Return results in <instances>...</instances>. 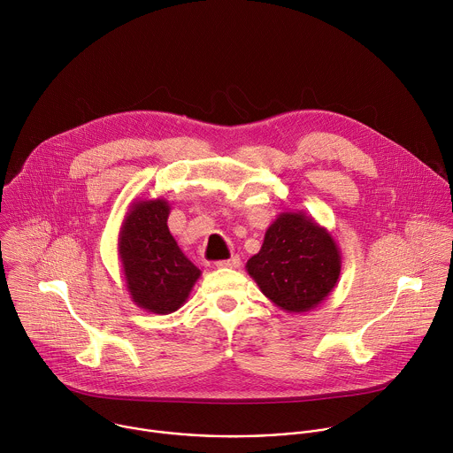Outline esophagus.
I'll return each mask as SVG.
<instances>
[{"mask_svg":"<svg viewBox=\"0 0 453 453\" xmlns=\"http://www.w3.org/2000/svg\"><path fill=\"white\" fill-rule=\"evenodd\" d=\"M219 269H238L240 267V256H231L229 260L224 262H217Z\"/></svg>","mask_w":453,"mask_h":453,"instance_id":"34e87169","label":"esophagus"}]
</instances>
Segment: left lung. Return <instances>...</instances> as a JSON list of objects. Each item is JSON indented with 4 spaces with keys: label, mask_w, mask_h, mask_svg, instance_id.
Listing matches in <instances>:
<instances>
[{
    "label": "left lung",
    "mask_w": 453,
    "mask_h": 453,
    "mask_svg": "<svg viewBox=\"0 0 453 453\" xmlns=\"http://www.w3.org/2000/svg\"><path fill=\"white\" fill-rule=\"evenodd\" d=\"M341 267L332 233L303 211L280 213L245 265L264 296L288 313L317 308L337 287Z\"/></svg>",
    "instance_id": "obj_1"
}]
</instances>
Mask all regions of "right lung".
<instances>
[{"mask_svg": "<svg viewBox=\"0 0 453 453\" xmlns=\"http://www.w3.org/2000/svg\"><path fill=\"white\" fill-rule=\"evenodd\" d=\"M165 199L133 201L118 234V256L128 296L140 308L166 315L179 310L201 278L168 229Z\"/></svg>", "mask_w": 453, "mask_h": 453, "instance_id": "obj_1", "label": "right lung"}]
</instances>
